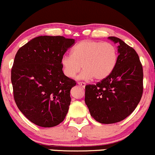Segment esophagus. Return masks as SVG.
Returning <instances> with one entry per match:
<instances>
[{
    "instance_id": "obj_1",
    "label": "esophagus",
    "mask_w": 155,
    "mask_h": 155,
    "mask_svg": "<svg viewBox=\"0 0 155 155\" xmlns=\"http://www.w3.org/2000/svg\"><path fill=\"white\" fill-rule=\"evenodd\" d=\"M78 85H79V86H81V87H83V88H84L85 86H86V83H83V82H79L78 83Z\"/></svg>"
}]
</instances>
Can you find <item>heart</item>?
<instances>
[{
	"label": "heart",
	"instance_id": "heart-1",
	"mask_svg": "<svg viewBox=\"0 0 155 155\" xmlns=\"http://www.w3.org/2000/svg\"><path fill=\"white\" fill-rule=\"evenodd\" d=\"M118 58L117 49L109 42L83 40L74 45L71 55H65L61 58L64 73L73 78L81 69H84L80 75L83 80L94 78L101 81L108 77L114 71Z\"/></svg>",
	"mask_w": 155,
	"mask_h": 155
}]
</instances>
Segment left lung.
<instances>
[{
    "instance_id": "obj_1",
    "label": "left lung",
    "mask_w": 155,
    "mask_h": 155,
    "mask_svg": "<svg viewBox=\"0 0 155 155\" xmlns=\"http://www.w3.org/2000/svg\"><path fill=\"white\" fill-rule=\"evenodd\" d=\"M117 62L114 71L96 85H86L85 102L90 114L102 124L122 121L133 112L143 94V67L133 48L115 36Z\"/></svg>"
}]
</instances>
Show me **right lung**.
Returning a JSON list of instances; mask_svg holds the SVG:
<instances>
[{"instance_id": "add662e5", "label": "right lung", "mask_w": 155, "mask_h": 155, "mask_svg": "<svg viewBox=\"0 0 155 155\" xmlns=\"http://www.w3.org/2000/svg\"><path fill=\"white\" fill-rule=\"evenodd\" d=\"M74 39L40 36L18 50L12 68L14 99L29 121L42 127L61 123L69 110L74 80L64 75L61 58Z\"/></svg>"}]
</instances>
